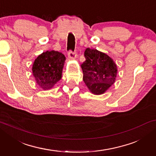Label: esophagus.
I'll return each mask as SVG.
<instances>
[{
	"instance_id": "esophagus-1",
	"label": "esophagus",
	"mask_w": 156,
	"mask_h": 156,
	"mask_svg": "<svg viewBox=\"0 0 156 156\" xmlns=\"http://www.w3.org/2000/svg\"><path fill=\"white\" fill-rule=\"evenodd\" d=\"M68 57L71 59H74L76 57V52H73L71 50L69 51V52H68Z\"/></svg>"
}]
</instances>
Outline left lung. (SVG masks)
<instances>
[{
  "instance_id": "8db88e82",
  "label": "left lung",
  "mask_w": 156,
  "mask_h": 156,
  "mask_svg": "<svg viewBox=\"0 0 156 156\" xmlns=\"http://www.w3.org/2000/svg\"><path fill=\"white\" fill-rule=\"evenodd\" d=\"M86 60L82 64L83 80L94 94H104L116 81L117 66L105 53L96 49L87 48Z\"/></svg>"
}]
</instances>
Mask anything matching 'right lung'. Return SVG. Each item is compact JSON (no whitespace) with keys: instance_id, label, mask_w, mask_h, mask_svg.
<instances>
[{"instance_id":"obj_1","label":"right lung","mask_w":156,"mask_h":156,"mask_svg":"<svg viewBox=\"0 0 156 156\" xmlns=\"http://www.w3.org/2000/svg\"><path fill=\"white\" fill-rule=\"evenodd\" d=\"M65 61V55L55 50L42 52L35 59L32 70L40 88L48 90L61 80Z\"/></svg>"}]
</instances>
